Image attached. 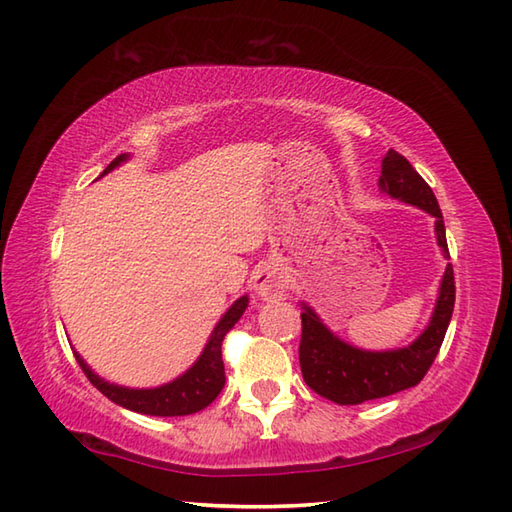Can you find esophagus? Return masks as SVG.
Returning a JSON list of instances; mask_svg holds the SVG:
<instances>
[{
	"label": "esophagus",
	"instance_id": "esophagus-1",
	"mask_svg": "<svg viewBox=\"0 0 512 512\" xmlns=\"http://www.w3.org/2000/svg\"><path fill=\"white\" fill-rule=\"evenodd\" d=\"M253 290L262 299H277L286 292V279L273 266H262L253 275Z\"/></svg>",
	"mask_w": 512,
	"mask_h": 512
}]
</instances>
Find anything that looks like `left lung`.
I'll return each instance as SVG.
<instances>
[{"label": "left lung", "mask_w": 512, "mask_h": 512, "mask_svg": "<svg viewBox=\"0 0 512 512\" xmlns=\"http://www.w3.org/2000/svg\"><path fill=\"white\" fill-rule=\"evenodd\" d=\"M378 187L387 195L418 206L436 217V235L444 257L449 259L447 233H444L442 211L431 187L420 173L409 165L405 156L389 149L380 167ZM455 303L453 266L444 270L440 297L433 310L429 328L416 341L402 350L367 352L343 343L334 336L312 308L303 303L299 363L308 387L336 405H361L365 400L385 398L402 389L416 387L436 361L440 345L447 334Z\"/></svg>", "instance_id": "8db88e82"}]
</instances>
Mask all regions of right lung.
<instances>
[{
	"mask_svg": "<svg viewBox=\"0 0 512 512\" xmlns=\"http://www.w3.org/2000/svg\"><path fill=\"white\" fill-rule=\"evenodd\" d=\"M125 160H127L125 154L114 158L103 171V176ZM246 306H248V297H239L233 306L228 308V312L220 319V323L215 325L209 343H206L204 352L200 354L198 361L193 363V367L187 369L180 378L171 380V383L162 387H156V389L118 387L96 376L88 367V363L74 352L76 363L81 365L83 374L88 376L90 383L99 389L103 396L116 402V405L138 411V413H147V416H189V413L209 407L217 398V394L222 391L226 383L224 361H222V341L228 334V330H231L239 321V317H242Z\"/></svg>",
	"mask_w": 512,
	"mask_h": 512,
	"instance_id": "add662e5",
	"label": "right lung"
}]
</instances>
